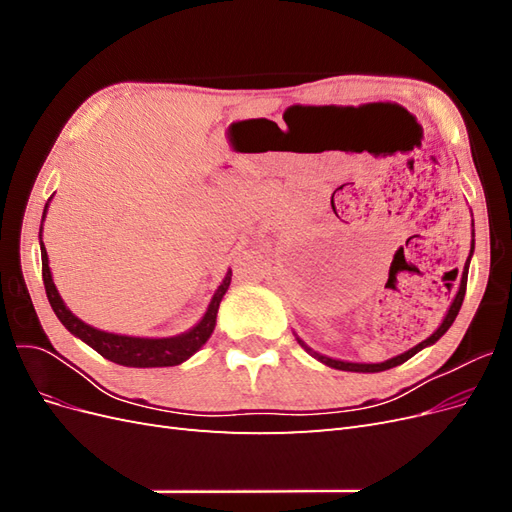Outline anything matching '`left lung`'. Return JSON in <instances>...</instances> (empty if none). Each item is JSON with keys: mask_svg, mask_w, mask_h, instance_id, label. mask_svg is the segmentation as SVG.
Masks as SVG:
<instances>
[{"mask_svg": "<svg viewBox=\"0 0 512 512\" xmlns=\"http://www.w3.org/2000/svg\"><path fill=\"white\" fill-rule=\"evenodd\" d=\"M474 235V232H472ZM472 252H474V239H472V250H470V256H468V262H466V267H463V273H461V284H459V290H457V294H455V299H453V303H451V307H448V312H446V316H444V320H442V324L440 327L433 331V335H429L425 342H421L418 346H414V348H410L408 352H404V354H399V356H393V359H389V361H384V363H350V361H337V359H329V356H324V354H318V352H314L312 348H309L301 337H297V342L314 356V359H318L320 363H324V365H329V367H333V369H342V371H363V374H374V371H384V369H391V367H395V365H401V363H406L410 356H414L418 350H423V348H427V346H431V344H436L438 339L451 329V324L455 322V318H457V314H459V309H461V303H463V297H466V286H468V267H470V258H472Z\"/></svg>", "mask_w": 512, "mask_h": 512, "instance_id": "1", "label": "left lung"}]
</instances>
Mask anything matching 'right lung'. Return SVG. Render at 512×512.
<instances>
[{"mask_svg":"<svg viewBox=\"0 0 512 512\" xmlns=\"http://www.w3.org/2000/svg\"><path fill=\"white\" fill-rule=\"evenodd\" d=\"M46 207H49V203H46ZM46 207L42 213V220L46 215ZM40 254H42V280H44L46 297H49V303L53 307L55 316L61 320V324H64L74 337L83 339L87 346H91L98 354H102L104 359L113 361L117 365H126V367H170V365H179L183 361H188L190 356L196 350L203 348L207 339L211 337L215 329V318H218L220 301L224 299V294L230 286V277H232V271H228L224 282L218 286V290H215L203 320H200L188 333H181L175 337H160V339L130 337V335H117V333H106V331L94 329L89 327V324H85L81 318H76L66 307L64 299L59 297V292L53 284L49 256H46L42 235H40Z\"/></svg>","mask_w":512,"mask_h":512,"instance_id":"add662e5","label":"right lung"}]
</instances>
